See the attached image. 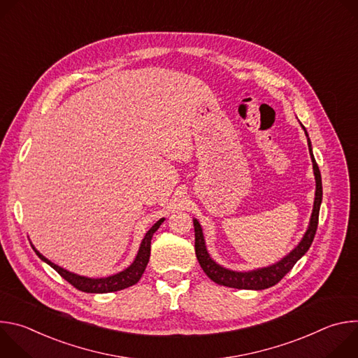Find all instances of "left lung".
<instances>
[{
    "mask_svg": "<svg viewBox=\"0 0 358 358\" xmlns=\"http://www.w3.org/2000/svg\"><path fill=\"white\" fill-rule=\"evenodd\" d=\"M300 123V122H299ZM301 129L304 130L306 137H308V144H309V152H310V159L313 163V174L316 180V191H315V202H313V211L310 215L309 227L306 229L303 238L300 242L283 257L280 261L276 264H272L269 266L258 268V269H252V271H232L228 268L221 266L217 264L211 255L208 253L206 239H203L202 228L198 220L192 218L194 222V232H195V255L196 259L202 268V271L207 273V276L222 286L227 287H234V289H248V290H262L268 289L271 286H275L280 279L294 266V264L303 257V255L309 250L319 224V213H320V206H322V198H323V187H322V176L320 170L317 167V163L313 156V150H312V141L309 138L308 131H306L304 126L300 123Z\"/></svg>",
    "mask_w": 358,
    "mask_h": 358,
    "instance_id": "8db88e82",
    "label": "left lung"
}]
</instances>
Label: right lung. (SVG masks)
I'll return each instance as SVG.
<instances>
[{
  "mask_svg": "<svg viewBox=\"0 0 358 358\" xmlns=\"http://www.w3.org/2000/svg\"><path fill=\"white\" fill-rule=\"evenodd\" d=\"M164 220L166 218L159 220L155 225H152L145 232V235H144V238L140 243V248L137 250L136 258L130 264V266H127L122 272L115 273V275L108 276V278H87V276H80L78 273L69 272V271L61 268L59 265L50 262L48 258H45L43 255L32 243H31V246L35 250V253L38 255L39 259H42L50 268H54L65 280H68L76 289H79L82 292H86V293H110V292H117V290H123L126 287H130V286L136 285L140 280L141 275L145 271L148 259H150L151 238H152V235H155V232L160 228V225L164 222Z\"/></svg>",
  "mask_w": 358,
  "mask_h": 358,
  "instance_id": "add662e5",
  "label": "right lung"
}]
</instances>
